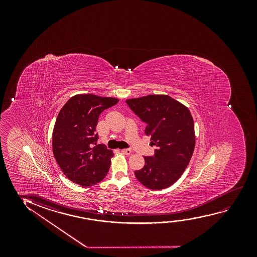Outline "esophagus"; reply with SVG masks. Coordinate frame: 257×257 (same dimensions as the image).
Instances as JSON below:
<instances>
[{
  "instance_id": "34e87169",
  "label": "esophagus",
  "mask_w": 257,
  "mask_h": 257,
  "mask_svg": "<svg viewBox=\"0 0 257 257\" xmlns=\"http://www.w3.org/2000/svg\"><path fill=\"white\" fill-rule=\"evenodd\" d=\"M121 152H122L123 154H124V155H131V153H132V151H131V149H128V148H124V149H122V150H121Z\"/></svg>"
}]
</instances>
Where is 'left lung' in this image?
<instances>
[{"label":"left lung","mask_w":257,"mask_h":257,"mask_svg":"<svg viewBox=\"0 0 257 257\" xmlns=\"http://www.w3.org/2000/svg\"><path fill=\"white\" fill-rule=\"evenodd\" d=\"M130 109L147 123L145 134L157 147L145 156V166L135 176L151 190L171 186L183 175L195 148L194 122L186 106L167 95L128 99Z\"/></svg>","instance_id":"left-lung-1"}]
</instances>
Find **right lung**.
I'll return each mask as SVG.
<instances>
[{"instance_id":"right-lung-1","label":"right lung","mask_w":257,"mask_h":257,"mask_svg":"<svg viewBox=\"0 0 257 257\" xmlns=\"http://www.w3.org/2000/svg\"><path fill=\"white\" fill-rule=\"evenodd\" d=\"M117 102L113 97L76 95L60 109L53 128V155L72 182L91 186L109 172L112 151L104 145H92L98 140L95 132L100 114Z\"/></svg>"}]
</instances>
